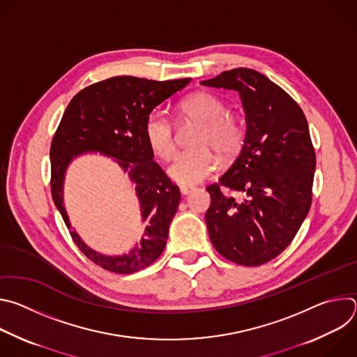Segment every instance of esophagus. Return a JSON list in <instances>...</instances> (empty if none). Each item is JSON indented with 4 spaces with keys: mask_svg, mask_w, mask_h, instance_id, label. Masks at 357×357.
I'll return each mask as SVG.
<instances>
[{
    "mask_svg": "<svg viewBox=\"0 0 357 357\" xmlns=\"http://www.w3.org/2000/svg\"><path fill=\"white\" fill-rule=\"evenodd\" d=\"M179 190H181V193H182V195H188V193H190V192H192V188H189V186H181V188H179Z\"/></svg>",
    "mask_w": 357,
    "mask_h": 357,
    "instance_id": "34e87169",
    "label": "esophagus"
}]
</instances>
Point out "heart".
<instances>
[{
    "label": "heart",
    "instance_id": "obj_1",
    "mask_svg": "<svg viewBox=\"0 0 357 357\" xmlns=\"http://www.w3.org/2000/svg\"><path fill=\"white\" fill-rule=\"evenodd\" d=\"M178 110L183 119L200 123L193 139V145L197 146L178 154L168 167V175L182 186H192L208 178L218 165L208 146L225 158L233 157L243 145L245 131L243 123L227 113L225 100L213 93H193L181 101ZM144 134L155 155L169 158L174 154V128L164 113L152 112L146 117Z\"/></svg>",
    "mask_w": 357,
    "mask_h": 357
}]
</instances>
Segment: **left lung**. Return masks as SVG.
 <instances>
[{
	"label": "left lung",
	"instance_id": "left-lung-1",
	"mask_svg": "<svg viewBox=\"0 0 357 357\" xmlns=\"http://www.w3.org/2000/svg\"><path fill=\"white\" fill-rule=\"evenodd\" d=\"M202 84L236 90L245 113L240 154L206 188L209 237L225 259L261 266L289 245L311 208L317 157L308 121L296 101L257 70L237 68ZM222 187L243 199L223 194Z\"/></svg>",
	"mask_w": 357,
	"mask_h": 357
}]
</instances>
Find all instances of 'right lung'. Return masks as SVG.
<instances>
[{
    "label": "right lung",
    "mask_w": 357,
    "mask_h": 357,
    "mask_svg": "<svg viewBox=\"0 0 357 357\" xmlns=\"http://www.w3.org/2000/svg\"><path fill=\"white\" fill-rule=\"evenodd\" d=\"M190 79L148 80L117 76L79 91L69 103L50 145V190L70 236L94 264L116 274L137 273L154 263L165 248L169 225L181 192L152 160L144 124L162 101L182 90ZM87 151L113 158L129 175L140 202L146 229L139 245L120 257H107L89 248L71 230L63 203V183L70 162Z\"/></svg>",
    "instance_id": "obj_1"
}]
</instances>
